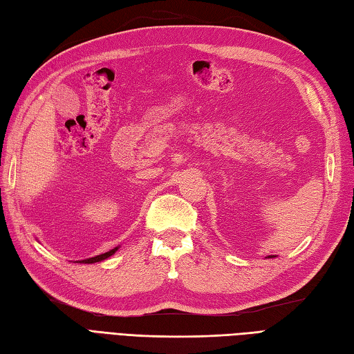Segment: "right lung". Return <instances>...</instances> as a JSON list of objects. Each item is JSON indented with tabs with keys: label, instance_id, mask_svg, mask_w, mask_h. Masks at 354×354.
Wrapping results in <instances>:
<instances>
[{
	"label": "right lung",
	"instance_id": "right-lung-1",
	"mask_svg": "<svg viewBox=\"0 0 354 354\" xmlns=\"http://www.w3.org/2000/svg\"><path fill=\"white\" fill-rule=\"evenodd\" d=\"M118 250V248L116 249H111L110 252H105V254H100V255H97V257H93V258H86V259H82V261H79V263H84V264H91V263H97V261H102V259H105V258H108V257H111L114 252Z\"/></svg>",
	"mask_w": 354,
	"mask_h": 354
}]
</instances>
